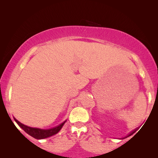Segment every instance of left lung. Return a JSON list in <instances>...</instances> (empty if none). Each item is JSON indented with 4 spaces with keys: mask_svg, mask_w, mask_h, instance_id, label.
<instances>
[{
    "mask_svg": "<svg viewBox=\"0 0 158 158\" xmlns=\"http://www.w3.org/2000/svg\"><path fill=\"white\" fill-rule=\"evenodd\" d=\"M137 129H135V130H134L133 131H131V132L130 134H129V135H127L126 137H129V136L132 135H133V134H134V133H135V131H137Z\"/></svg>",
    "mask_w": 158,
    "mask_h": 158,
    "instance_id": "left-lung-1",
    "label": "left lung"
}]
</instances>
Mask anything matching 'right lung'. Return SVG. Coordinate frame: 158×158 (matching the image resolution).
<instances>
[{
    "mask_svg": "<svg viewBox=\"0 0 158 158\" xmlns=\"http://www.w3.org/2000/svg\"><path fill=\"white\" fill-rule=\"evenodd\" d=\"M15 122H16L19 127H21V129H23V131H26L28 135H29L31 137L37 139H45V138H47L49 137H51V136L55 135L56 134L58 133L60 131V129H62V126H63L64 123H65L66 121H64V122H62V124L58 125L57 127H54V128L52 129H39V128H34V127H28L27 125H24L22 123L19 122L18 120L14 118Z\"/></svg>",
    "mask_w": 158,
    "mask_h": 158,
    "instance_id": "right-lung-1",
    "label": "right lung"
}]
</instances>
